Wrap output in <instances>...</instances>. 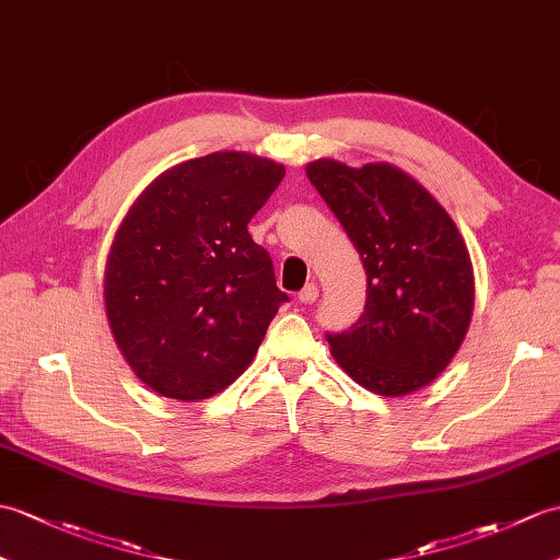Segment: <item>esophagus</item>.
<instances>
[{
	"instance_id": "34e87169",
	"label": "esophagus",
	"mask_w": 560,
	"mask_h": 560,
	"mask_svg": "<svg viewBox=\"0 0 560 560\" xmlns=\"http://www.w3.org/2000/svg\"><path fill=\"white\" fill-rule=\"evenodd\" d=\"M317 295H319V289H317V285H315V283H307L305 289H303L301 293H298V301L305 303V305H310V303H315V301H317Z\"/></svg>"
}]
</instances>
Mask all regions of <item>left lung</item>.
I'll return each mask as SVG.
<instances>
[{"mask_svg": "<svg viewBox=\"0 0 560 560\" xmlns=\"http://www.w3.org/2000/svg\"><path fill=\"white\" fill-rule=\"evenodd\" d=\"M307 178L341 221L368 275V301L331 355L380 396H408L448 368L475 305V275L456 221L410 174L388 162L315 160Z\"/></svg>", "mask_w": 560, "mask_h": 560, "instance_id": "obj_1", "label": "left lung"}]
</instances>
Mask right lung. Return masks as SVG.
<instances>
[{"label": "right lung", "instance_id": "obj_1", "mask_svg": "<svg viewBox=\"0 0 560 560\" xmlns=\"http://www.w3.org/2000/svg\"><path fill=\"white\" fill-rule=\"evenodd\" d=\"M283 164L212 152L166 168L128 207L104 265L121 355L164 398L198 402L248 370L289 295L248 224Z\"/></svg>", "mask_w": 560, "mask_h": 560}]
</instances>
